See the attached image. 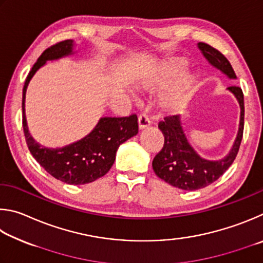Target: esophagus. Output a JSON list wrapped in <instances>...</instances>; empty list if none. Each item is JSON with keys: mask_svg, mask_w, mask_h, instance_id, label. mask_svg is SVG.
<instances>
[{"mask_svg": "<svg viewBox=\"0 0 263 263\" xmlns=\"http://www.w3.org/2000/svg\"><path fill=\"white\" fill-rule=\"evenodd\" d=\"M151 124V121H150V119L146 117L145 114H140V117H139V128L141 129H145L146 127H149Z\"/></svg>", "mask_w": 263, "mask_h": 263, "instance_id": "1", "label": "esophagus"}]
</instances>
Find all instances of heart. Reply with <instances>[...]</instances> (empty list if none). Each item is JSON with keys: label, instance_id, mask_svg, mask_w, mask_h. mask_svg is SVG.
I'll return each mask as SVG.
<instances>
[{"label": "heart", "instance_id": "1", "mask_svg": "<svg viewBox=\"0 0 263 263\" xmlns=\"http://www.w3.org/2000/svg\"><path fill=\"white\" fill-rule=\"evenodd\" d=\"M183 66H185V61H182V60H174V61L163 64L153 72H150L149 75H145L142 78L141 85L144 90L150 92L162 89L172 78L178 75V72L181 70ZM195 83L196 78L193 75H187L176 83L164 96L162 100L163 107L170 110L180 108L186 103Z\"/></svg>", "mask_w": 263, "mask_h": 263}]
</instances>
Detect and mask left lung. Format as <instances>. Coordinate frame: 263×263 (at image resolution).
Returning <instances> with one entry per match:
<instances>
[{
    "instance_id": "8db88e82",
    "label": "left lung",
    "mask_w": 263,
    "mask_h": 263,
    "mask_svg": "<svg viewBox=\"0 0 263 263\" xmlns=\"http://www.w3.org/2000/svg\"><path fill=\"white\" fill-rule=\"evenodd\" d=\"M200 50L211 66L219 69L229 78H237L229 60L205 43H199ZM240 106V122L237 139L227 157L219 160H206L200 157L190 144L181 126L180 115H170L160 121L158 128L164 135V146L153 160V168L162 180L185 191H196L206 187L223 176L236 159L243 133V93L239 86H229Z\"/></svg>"
}]
</instances>
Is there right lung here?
<instances>
[{"instance_id":"1","label":"right lung","mask_w":263,"mask_h":263,"mask_svg":"<svg viewBox=\"0 0 263 263\" xmlns=\"http://www.w3.org/2000/svg\"><path fill=\"white\" fill-rule=\"evenodd\" d=\"M72 40L60 41L46 49L33 64L23 87V129L31 155L50 176L69 185H84L104 177L109 171L119 146L139 133V123L136 114L122 118L105 117L99 120L89 135L63 148H46L36 143L29 133L25 118L27 85L46 61L72 54Z\"/></svg>"}]
</instances>
